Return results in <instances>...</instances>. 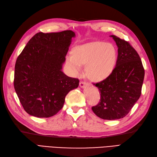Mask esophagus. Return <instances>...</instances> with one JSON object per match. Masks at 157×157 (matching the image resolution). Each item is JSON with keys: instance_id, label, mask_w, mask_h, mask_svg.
<instances>
[{"instance_id": "esophagus-1", "label": "esophagus", "mask_w": 157, "mask_h": 157, "mask_svg": "<svg viewBox=\"0 0 157 157\" xmlns=\"http://www.w3.org/2000/svg\"><path fill=\"white\" fill-rule=\"evenodd\" d=\"M79 86H81V88H85L87 86V83L85 82H83V81H81L79 82Z\"/></svg>"}]
</instances>
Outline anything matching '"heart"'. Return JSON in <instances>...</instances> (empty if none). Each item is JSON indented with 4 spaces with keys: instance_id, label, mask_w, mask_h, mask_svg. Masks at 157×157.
<instances>
[{
    "instance_id": "b5f03b06",
    "label": "heart",
    "mask_w": 157,
    "mask_h": 157,
    "mask_svg": "<svg viewBox=\"0 0 157 157\" xmlns=\"http://www.w3.org/2000/svg\"><path fill=\"white\" fill-rule=\"evenodd\" d=\"M72 56H67V67L73 75H78L81 65L85 66V74L93 82H101L112 75L117 63L118 51L113 44L104 41H94L76 46L72 49Z\"/></svg>"
}]
</instances>
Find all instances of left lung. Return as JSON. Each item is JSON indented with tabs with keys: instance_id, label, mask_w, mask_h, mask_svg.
<instances>
[{
	"instance_id": "8db88e82",
	"label": "left lung",
	"mask_w": 157,
	"mask_h": 157,
	"mask_svg": "<svg viewBox=\"0 0 157 157\" xmlns=\"http://www.w3.org/2000/svg\"><path fill=\"white\" fill-rule=\"evenodd\" d=\"M118 60L114 72L98 87L100 102L92 107L94 113L105 120H117L130 112L141 94L144 69L138 53L128 42L114 35Z\"/></svg>"
}]
</instances>
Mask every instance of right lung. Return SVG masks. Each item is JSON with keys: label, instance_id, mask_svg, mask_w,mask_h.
<instances>
[{"label": "right lung", "instance_id": "obj_1", "mask_svg": "<svg viewBox=\"0 0 157 157\" xmlns=\"http://www.w3.org/2000/svg\"><path fill=\"white\" fill-rule=\"evenodd\" d=\"M72 30L38 33L18 56L14 87L25 111L39 118L55 115L63 108L67 94L79 85L78 78L62 71Z\"/></svg>", "mask_w": 157, "mask_h": 157}]
</instances>
